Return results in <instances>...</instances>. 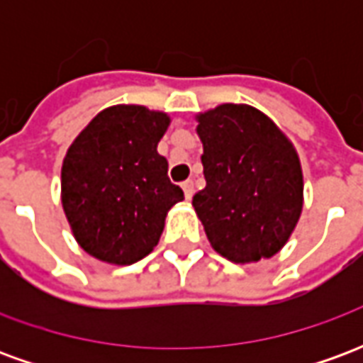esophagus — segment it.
I'll return each mask as SVG.
<instances>
[{
	"label": "esophagus",
	"mask_w": 363,
	"mask_h": 363,
	"mask_svg": "<svg viewBox=\"0 0 363 363\" xmlns=\"http://www.w3.org/2000/svg\"><path fill=\"white\" fill-rule=\"evenodd\" d=\"M182 190H184V196H186V200H190V198H192V194H194V182L184 181L182 182Z\"/></svg>",
	"instance_id": "1"
}]
</instances>
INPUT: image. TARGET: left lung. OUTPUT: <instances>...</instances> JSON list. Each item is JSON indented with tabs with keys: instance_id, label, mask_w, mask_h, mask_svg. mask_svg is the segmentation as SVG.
Instances as JSON below:
<instances>
[{
	"instance_id": "obj_1",
	"label": "left lung",
	"mask_w": 363,
	"mask_h": 363,
	"mask_svg": "<svg viewBox=\"0 0 363 363\" xmlns=\"http://www.w3.org/2000/svg\"><path fill=\"white\" fill-rule=\"evenodd\" d=\"M206 186L192 198L210 243L231 262L270 259L303 208V174L294 145L249 104L198 114Z\"/></svg>"
}]
</instances>
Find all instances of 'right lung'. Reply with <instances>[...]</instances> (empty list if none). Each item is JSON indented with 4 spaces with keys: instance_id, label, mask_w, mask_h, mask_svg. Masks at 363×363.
Wrapping results in <instances>:
<instances>
[{
    "instance_id": "add662e5",
    "label": "right lung",
    "mask_w": 363,
    "mask_h": 363,
    "mask_svg": "<svg viewBox=\"0 0 363 363\" xmlns=\"http://www.w3.org/2000/svg\"><path fill=\"white\" fill-rule=\"evenodd\" d=\"M165 112L116 104L75 138L62 165V206L75 241L91 257L126 267L159 243L167 212L181 202L157 143Z\"/></svg>"
}]
</instances>
